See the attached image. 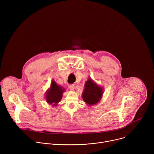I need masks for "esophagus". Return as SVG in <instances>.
<instances>
[{"mask_svg": "<svg viewBox=\"0 0 154 154\" xmlns=\"http://www.w3.org/2000/svg\"><path fill=\"white\" fill-rule=\"evenodd\" d=\"M74 85H69V88L71 90H74Z\"/></svg>", "mask_w": 154, "mask_h": 154, "instance_id": "34e87169", "label": "esophagus"}]
</instances>
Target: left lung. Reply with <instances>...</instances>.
I'll return each mask as SVG.
<instances>
[{"instance_id":"obj_1","label":"left lung","mask_w":154,"mask_h":154,"mask_svg":"<svg viewBox=\"0 0 154 154\" xmlns=\"http://www.w3.org/2000/svg\"><path fill=\"white\" fill-rule=\"evenodd\" d=\"M103 94L102 88L89 79L85 84V90L82 94L83 100L90 105L97 103Z\"/></svg>"}]
</instances>
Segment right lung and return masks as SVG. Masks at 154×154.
Wrapping results in <instances>:
<instances>
[{
    "mask_svg": "<svg viewBox=\"0 0 154 154\" xmlns=\"http://www.w3.org/2000/svg\"><path fill=\"white\" fill-rule=\"evenodd\" d=\"M64 91V89L62 88L61 86H60L54 81H52L50 89L48 91L46 96L48 103L52 104L54 106L57 105V103H58L62 98Z\"/></svg>",
    "mask_w": 154,
    "mask_h": 154,
    "instance_id": "1",
    "label": "right lung"
}]
</instances>
